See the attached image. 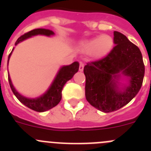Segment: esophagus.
Listing matches in <instances>:
<instances>
[{"instance_id":"esophagus-1","label":"esophagus","mask_w":151,"mask_h":151,"mask_svg":"<svg viewBox=\"0 0 151 151\" xmlns=\"http://www.w3.org/2000/svg\"><path fill=\"white\" fill-rule=\"evenodd\" d=\"M84 66H85V65H84L83 63H80V66H79V71L80 72H82L83 71L84 69Z\"/></svg>"}]
</instances>
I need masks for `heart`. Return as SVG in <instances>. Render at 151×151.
<instances>
[{"label": "heart", "instance_id": "heart-1", "mask_svg": "<svg viewBox=\"0 0 151 151\" xmlns=\"http://www.w3.org/2000/svg\"><path fill=\"white\" fill-rule=\"evenodd\" d=\"M81 47L84 52L91 54L95 59H102L110 54L114 47V40L109 35H102L83 41Z\"/></svg>", "mask_w": 151, "mask_h": 151}]
</instances>
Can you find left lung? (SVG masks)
Listing matches in <instances>:
<instances>
[{"mask_svg": "<svg viewBox=\"0 0 151 151\" xmlns=\"http://www.w3.org/2000/svg\"><path fill=\"white\" fill-rule=\"evenodd\" d=\"M113 35L116 46L110 54L84 67L86 100L104 113L115 111L130 102L141 89L145 76L139 48L122 33L115 31Z\"/></svg>", "mask_w": 151, "mask_h": 151, "instance_id": "8db88e82", "label": "left lung"}]
</instances>
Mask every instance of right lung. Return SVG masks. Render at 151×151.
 Masks as SVG:
<instances>
[{
  "label": "right lung",
  "instance_id": "right-lung-1",
  "mask_svg": "<svg viewBox=\"0 0 151 151\" xmlns=\"http://www.w3.org/2000/svg\"><path fill=\"white\" fill-rule=\"evenodd\" d=\"M54 35L55 34H54V32L50 30V29H33V30L30 31L26 34L19 37L16 41L15 46H17L18 44L28 39V38H32L33 36L45 35L50 37V36H54ZM13 50H14V48H13L11 53L8 57L7 66ZM78 67H79V63L77 61L73 63L71 65H69V66H61L57 72L54 81L52 82L51 85H50L48 89L42 95L35 97V98H29V97H26L19 94L13 86L10 75L8 76V80H9V83H10L12 91L13 92L14 95L17 97V99L20 101L22 104L30 108L32 110H35V111L45 112L47 110H50L51 108L54 107L59 104L60 101H61V98H62V90L63 88L64 85L69 80L71 79L73 76L78 71Z\"/></svg>",
  "mask_w": 151,
  "mask_h": 151
}]
</instances>
